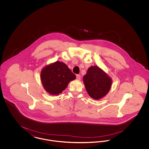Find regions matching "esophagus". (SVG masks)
<instances>
[{
	"label": "esophagus",
	"mask_w": 149,
	"mask_h": 149,
	"mask_svg": "<svg viewBox=\"0 0 149 149\" xmlns=\"http://www.w3.org/2000/svg\"><path fill=\"white\" fill-rule=\"evenodd\" d=\"M76 77H77V79L78 80H80V79H81L80 77H81V76H80V75H78H78H76Z\"/></svg>",
	"instance_id": "esophagus-1"
}]
</instances>
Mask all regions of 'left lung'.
Returning <instances> with one entry per match:
<instances>
[{
    "mask_svg": "<svg viewBox=\"0 0 149 149\" xmlns=\"http://www.w3.org/2000/svg\"><path fill=\"white\" fill-rule=\"evenodd\" d=\"M86 90L89 95L96 100L104 97L109 91L112 79L99 67H90L83 77Z\"/></svg>",
    "mask_w": 149,
    "mask_h": 149,
    "instance_id": "1",
    "label": "left lung"
}]
</instances>
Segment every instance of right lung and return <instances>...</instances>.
Masks as SVG:
<instances>
[{
	"label": "right lung",
	"mask_w": 149,
	"mask_h": 149,
	"mask_svg": "<svg viewBox=\"0 0 149 149\" xmlns=\"http://www.w3.org/2000/svg\"><path fill=\"white\" fill-rule=\"evenodd\" d=\"M76 76L64 63L56 61L45 66L41 72V79L44 89L51 95L63 92L69 83Z\"/></svg>",
	"instance_id": "1"
}]
</instances>
